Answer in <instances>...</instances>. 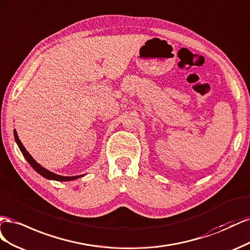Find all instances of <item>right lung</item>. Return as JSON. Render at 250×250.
Instances as JSON below:
<instances>
[{"label": "right lung", "mask_w": 250, "mask_h": 250, "mask_svg": "<svg viewBox=\"0 0 250 250\" xmlns=\"http://www.w3.org/2000/svg\"><path fill=\"white\" fill-rule=\"evenodd\" d=\"M13 134H14V139H16L17 144H18V146H19V147H20V149H21V152H22L23 156L25 157V159H26L28 162H29V165L33 167V169H35V172H38V173H39L40 175H42V177L47 178V179L56 180V181H71V180L77 179V178L83 177V175H81V176H72V177H66V176L56 175V174H54V173H52V172H50V170L46 169L45 167H41V166L39 165V163L32 158L31 155L26 151V148L24 147L23 144H22V142H21V140L19 139L18 133H17L16 130L13 131Z\"/></svg>", "instance_id": "add662e5"}]
</instances>
